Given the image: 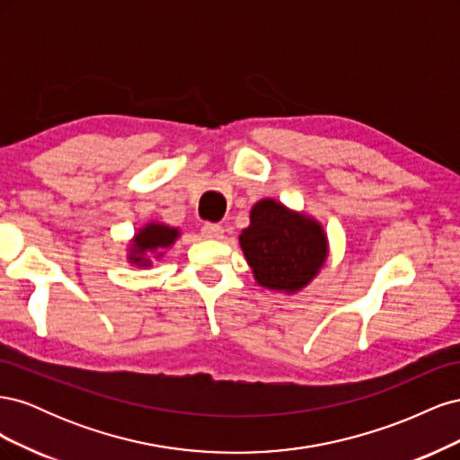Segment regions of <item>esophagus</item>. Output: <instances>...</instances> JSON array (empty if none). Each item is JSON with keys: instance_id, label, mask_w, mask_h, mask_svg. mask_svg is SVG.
Returning <instances> with one entry per match:
<instances>
[{"instance_id": "esophagus-1", "label": "esophagus", "mask_w": 460, "mask_h": 460, "mask_svg": "<svg viewBox=\"0 0 460 460\" xmlns=\"http://www.w3.org/2000/svg\"><path fill=\"white\" fill-rule=\"evenodd\" d=\"M201 234L207 240H220V238H225V228H222L220 225H213V222H207V225H203V228H201Z\"/></svg>"}]
</instances>
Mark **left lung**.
I'll return each instance as SVG.
<instances>
[{
    "label": "left lung",
    "mask_w": 460,
    "mask_h": 460,
    "mask_svg": "<svg viewBox=\"0 0 460 460\" xmlns=\"http://www.w3.org/2000/svg\"><path fill=\"white\" fill-rule=\"evenodd\" d=\"M240 247L261 288L297 294L328 259V235L320 222L264 198L252 207Z\"/></svg>",
    "instance_id": "1"
}]
</instances>
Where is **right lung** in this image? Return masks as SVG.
I'll list each match as a JSON object with an SVG mask.
<instances>
[{"mask_svg":"<svg viewBox=\"0 0 460 460\" xmlns=\"http://www.w3.org/2000/svg\"><path fill=\"white\" fill-rule=\"evenodd\" d=\"M178 235H180L178 228L164 225V222L151 220L134 234V238L130 240V245H128L127 259L137 269H147L153 264L149 259V253H155L157 259L163 257L164 249L174 245Z\"/></svg>","mask_w":460,"mask_h":460,"instance_id":"obj_1","label":"right lung"}]
</instances>
